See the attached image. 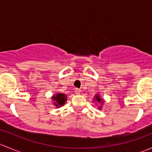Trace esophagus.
<instances>
[{
  "label": "esophagus",
  "mask_w": 152,
  "mask_h": 152,
  "mask_svg": "<svg viewBox=\"0 0 152 152\" xmlns=\"http://www.w3.org/2000/svg\"><path fill=\"white\" fill-rule=\"evenodd\" d=\"M75 93H76V95H79L81 93V90H79V89L76 88L75 89Z\"/></svg>",
  "instance_id": "34e87169"
}]
</instances>
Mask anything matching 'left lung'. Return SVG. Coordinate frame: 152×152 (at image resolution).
<instances>
[{
    "label": "left lung",
    "mask_w": 152,
    "mask_h": 152,
    "mask_svg": "<svg viewBox=\"0 0 152 152\" xmlns=\"http://www.w3.org/2000/svg\"><path fill=\"white\" fill-rule=\"evenodd\" d=\"M93 101H94L95 102H97V104H100V105L99 106V107H98V109L99 110H101L102 107V105L104 104V99H102V98H101V96L99 94H96V96H94V99H93Z\"/></svg>",
    "instance_id": "1"
}]
</instances>
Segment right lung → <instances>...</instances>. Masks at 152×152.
<instances>
[{
    "instance_id": "obj_1",
    "label": "right lung",
    "mask_w": 152,
    "mask_h": 152,
    "mask_svg": "<svg viewBox=\"0 0 152 152\" xmlns=\"http://www.w3.org/2000/svg\"><path fill=\"white\" fill-rule=\"evenodd\" d=\"M52 101L53 102V104L56 107V108H59V107H62L67 102V96L64 93H56V94L53 95L51 97Z\"/></svg>"
}]
</instances>
